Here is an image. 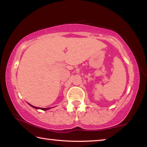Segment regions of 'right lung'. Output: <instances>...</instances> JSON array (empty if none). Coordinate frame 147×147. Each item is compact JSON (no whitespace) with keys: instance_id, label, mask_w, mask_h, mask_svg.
Segmentation results:
<instances>
[{"instance_id":"obj_1","label":"right lung","mask_w":147,"mask_h":147,"mask_svg":"<svg viewBox=\"0 0 147 147\" xmlns=\"http://www.w3.org/2000/svg\"><path fill=\"white\" fill-rule=\"evenodd\" d=\"M30 105L32 107H33V108H36V109H42V110H47V109H50V108H38V107H36V106H32L31 104H30Z\"/></svg>"}]
</instances>
